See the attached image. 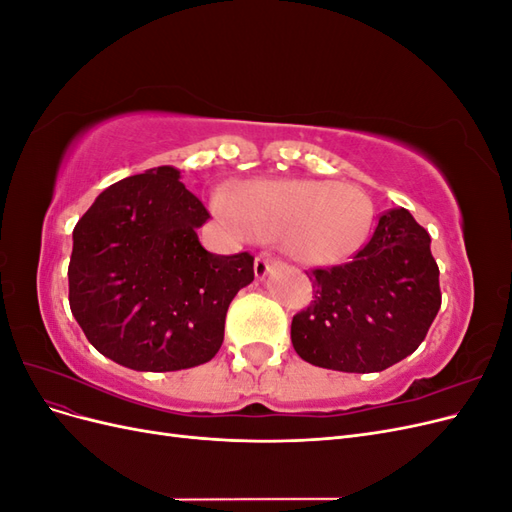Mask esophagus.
<instances>
[{
    "instance_id": "esophagus-1",
    "label": "esophagus",
    "mask_w": 512,
    "mask_h": 512,
    "mask_svg": "<svg viewBox=\"0 0 512 512\" xmlns=\"http://www.w3.org/2000/svg\"><path fill=\"white\" fill-rule=\"evenodd\" d=\"M282 267V260H275V258H269V256H260L256 258V265H254V271H256V277L258 280H265V277Z\"/></svg>"
}]
</instances>
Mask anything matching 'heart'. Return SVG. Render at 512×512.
I'll return each instance as SVG.
<instances>
[{
  "instance_id": "obj_1",
  "label": "heart",
  "mask_w": 512,
  "mask_h": 512,
  "mask_svg": "<svg viewBox=\"0 0 512 512\" xmlns=\"http://www.w3.org/2000/svg\"><path fill=\"white\" fill-rule=\"evenodd\" d=\"M213 209L239 228L280 239L301 265L329 267L361 250L374 222L369 196L352 181L252 179Z\"/></svg>"
}]
</instances>
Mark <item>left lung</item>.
<instances>
[{"mask_svg": "<svg viewBox=\"0 0 512 512\" xmlns=\"http://www.w3.org/2000/svg\"><path fill=\"white\" fill-rule=\"evenodd\" d=\"M429 243V232L397 207L380 215L369 243L348 265L307 273L314 301L290 327L301 359L371 374L421 346L442 303Z\"/></svg>", "mask_w": 512, "mask_h": 512, "instance_id": "obj_1", "label": "left lung"}]
</instances>
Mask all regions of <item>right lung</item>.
I'll return each instance as SVG.
<instances>
[{
  "mask_svg": "<svg viewBox=\"0 0 512 512\" xmlns=\"http://www.w3.org/2000/svg\"><path fill=\"white\" fill-rule=\"evenodd\" d=\"M179 179L175 166L121 179L72 232V316L100 354L136 371L211 361L230 301L254 282L252 254L200 245L209 211Z\"/></svg>",
  "mask_w": 512,
  "mask_h": 512,
  "instance_id": "1",
  "label": "right lung"
}]
</instances>
